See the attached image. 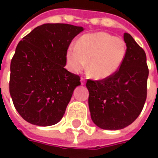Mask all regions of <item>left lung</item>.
I'll return each mask as SVG.
<instances>
[{"instance_id":"8db88e82","label":"left lung","mask_w":158,"mask_h":158,"mask_svg":"<svg viewBox=\"0 0 158 158\" xmlns=\"http://www.w3.org/2000/svg\"><path fill=\"white\" fill-rule=\"evenodd\" d=\"M66 23H45L17 45L11 61L9 91L23 118L39 126L62 118L80 77L65 69L67 52L79 33Z\"/></svg>"}]
</instances>
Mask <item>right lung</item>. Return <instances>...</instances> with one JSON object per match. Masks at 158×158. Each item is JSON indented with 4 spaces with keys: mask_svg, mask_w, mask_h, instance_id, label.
<instances>
[{
    "mask_svg": "<svg viewBox=\"0 0 158 158\" xmlns=\"http://www.w3.org/2000/svg\"><path fill=\"white\" fill-rule=\"evenodd\" d=\"M126 45L125 55L115 72L86 82L91 119L103 129L118 130L131 124L146 100L149 70L146 53L133 38Z\"/></svg>",
    "mask_w": 158,
    "mask_h": 158,
    "instance_id": "1",
    "label": "right lung"
}]
</instances>
